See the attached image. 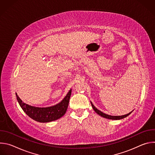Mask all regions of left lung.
I'll use <instances>...</instances> for the list:
<instances>
[{
  "label": "left lung",
  "instance_id": "8db88e82",
  "mask_svg": "<svg viewBox=\"0 0 155 155\" xmlns=\"http://www.w3.org/2000/svg\"><path fill=\"white\" fill-rule=\"evenodd\" d=\"M91 105L93 107V108L94 109V111L99 115H101V117H104V118H108V119H110V120H120V119H123L124 118H126V117H127L129 115H130L131 112L126 114V115H122V116H111V115H107L103 112H102L101 111H100V110H99L98 109H97L94 106V105L92 104V102H91Z\"/></svg>",
  "mask_w": 155,
  "mask_h": 155
}]
</instances>
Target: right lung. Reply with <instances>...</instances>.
Instances as JSON below:
<instances>
[{
  "label": "right lung",
  "mask_w": 155,
  "mask_h": 155,
  "mask_svg": "<svg viewBox=\"0 0 155 155\" xmlns=\"http://www.w3.org/2000/svg\"><path fill=\"white\" fill-rule=\"evenodd\" d=\"M71 93L72 90L69 91L64 99L58 104L46 108L35 107L28 105L21 100L16 93V96L19 105L30 118L40 123H47L56 120L65 114L68 107Z\"/></svg>",
  "instance_id": "right-lung-1"
}]
</instances>
